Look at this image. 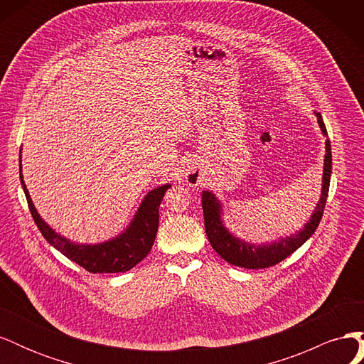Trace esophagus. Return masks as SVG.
<instances>
[{"label":"esophagus","instance_id":"obj_1","mask_svg":"<svg viewBox=\"0 0 364 364\" xmlns=\"http://www.w3.org/2000/svg\"><path fill=\"white\" fill-rule=\"evenodd\" d=\"M183 174H185L186 183H188L190 186H199L203 182V174L199 168L196 167V165H191V164L186 165Z\"/></svg>","mask_w":364,"mask_h":364}]
</instances>
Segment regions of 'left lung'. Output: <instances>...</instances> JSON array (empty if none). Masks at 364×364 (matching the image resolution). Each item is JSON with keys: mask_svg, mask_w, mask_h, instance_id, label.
I'll return each instance as SVG.
<instances>
[{"mask_svg": "<svg viewBox=\"0 0 364 364\" xmlns=\"http://www.w3.org/2000/svg\"><path fill=\"white\" fill-rule=\"evenodd\" d=\"M318 127H321L323 136H328L326 127L322 119V115L314 112ZM325 159H323V174H322V193L318 199L311 218L304 225L301 230L296 234L287 235L279 240H274L272 243L255 245L249 241L234 235L226 228L223 222V206L222 202L217 199V196L213 191L202 193V208H203V218H205V229L209 243L213 249L222 257L226 262L232 264L237 267L245 269H266L274 264L281 262L289 255L299 249L305 241L310 238L314 230L321 223L323 215V208L326 203L329 181H331V170H333V159H331V144L329 139L325 141Z\"/></svg>", "mask_w": 364, "mask_h": 364, "instance_id": "left-lung-1", "label": "left lung"}]
</instances>
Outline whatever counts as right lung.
I'll list each match as a JSON object with an SVG mask.
<instances>
[{
	"label": "right lung",
	"mask_w": 364,
	"mask_h": 364,
	"mask_svg": "<svg viewBox=\"0 0 364 364\" xmlns=\"http://www.w3.org/2000/svg\"><path fill=\"white\" fill-rule=\"evenodd\" d=\"M19 179L21 185H23L31 217L35 220V223L39 228L43 238H46L54 249L62 252L68 259L79 264V266H82L85 270L91 273L127 272L130 269H134L138 262H141L149 255V252L153 246V241H155L158 234L159 205L162 202L165 191L171 186V183H164L149 191L139 203L129 226L117 237L103 241V243L83 245L74 243V241L68 240L67 237L60 235L39 215L24 182L23 167H21V155Z\"/></svg>",
	"instance_id": "add662e5"
}]
</instances>
